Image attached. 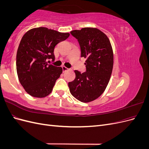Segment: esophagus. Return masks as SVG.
<instances>
[{"label": "esophagus", "mask_w": 149, "mask_h": 149, "mask_svg": "<svg viewBox=\"0 0 149 149\" xmlns=\"http://www.w3.org/2000/svg\"><path fill=\"white\" fill-rule=\"evenodd\" d=\"M62 69H63V72H65L66 71H67L68 70V68H67L66 66H62Z\"/></svg>", "instance_id": "1"}]
</instances>
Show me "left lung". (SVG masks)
Listing matches in <instances>:
<instances>
[{"label": "left lung", "mask_w": 149, "mask_h": 149, "mask_svg": "<svg viewBox=\"0 0 149 149\" xmlns=\"http://www.w3.org/2000/svg\"><path fill=\"white\" fill-rule=\"evenodd\" d=\"M71 34L78 40L81 57L86 58V71L74 70L76 78L68 83L71 94L81 102L96 100L109 83L114 64V55L109 39L96 28L74 30Z\"/></svg>", "instance_id": "left-lung-1"}]
</instances>
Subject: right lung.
Wrapping results in <instances>:
<instances>
[{
	"label": "right lung",
	"instance_id": "right-lung-1",
	"mask_svg": "<svg viewBox=\"0 0 149 149\" xmlns=\"http://www.w3.org/2000/svg\"><path fill=\"white\" fill-rule=\"evenodd\" d=\"M69 36V33L38 27L26 31L22 38L17 53V72L20 84L30 96L42 98L52 93L63 70L48 65L47 60H55V46Z\"/></svg>",
	"mask_w": 149,
	"mask_h": 149
}]
</instances>
